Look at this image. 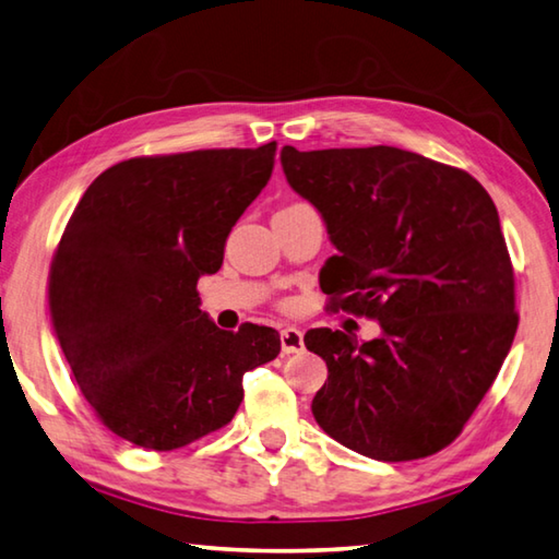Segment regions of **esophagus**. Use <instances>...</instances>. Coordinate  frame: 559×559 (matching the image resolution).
Masks as SVG:
<instances>
[{"instance_id":"34e87169","label":"esophagus","mask_w":559,"mask_h":559,"mask_svg":"<svg viewBox=\"0 0 559 559\" xmlns=\"http://www.w3.org/2000/svg\"><path fill=\"white\" fill-rule=\"evenodd\" d=\"M281 348L283 354H300L305 344H302V332L295 330V326H286L281 332Z\"/></svg>"}]
</instances>
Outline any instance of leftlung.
Here are the masks:
<instances>
[{"instance_id": "left-lung-1", "label": "left lung", "mask_w": 559, "mask_h": 559, "mask_svg": "<svg viewBox=\"0 0 559 559\" xmlns=\"http://www.w3.org/2000/svg\"><path fill=\"white\" fill-rule=\"evenodd\" d=\"M295 193L320 211L338 254L332 308L380 322V336L310 330L326 382L312 400L324 433L402 463L453 443L516 336L513 269L499 213L467 171L400 147L281 150Z\"/></svg>"}]
</instances>
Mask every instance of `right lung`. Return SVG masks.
<instances>
[{"label":"right lung","mask_w":559,"mask_h":559,"mask_svg":"<svg viewBox=\"0 0 559 559\" xmlns=\"http://www.w3.org/2000/svg\"><path fill=\"white\" fill-rule=\"evenodd\" d=\"M276 142L133 157L92 181L50 264V317L82 395L120 439L174 451L233 421L271 326H215L199 278L269 183Z\"/></svg>","instance_id":"right-lung-1"}]
</instances>
